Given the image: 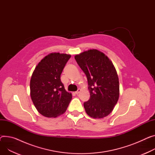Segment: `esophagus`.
<instances>
[{"mask_svg":"<svg viewBox=\"0 0 155 155\" xmlns=\"http://www.w3.org/2000/svg\"><path fill=\"white\" fill-rule=\"evenodd\" d=\"M80 92H81V89H78V91L75 92V94H78Z\"/></svg>","mask_w":155,"mask_h":155,"instance_id":"1","label":"esophagus"}]
</instances>
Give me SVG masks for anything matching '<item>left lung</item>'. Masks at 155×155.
Returning <instances> with one entry per match:
<instances>
[{
    "instance_id": "8db88e82",
    "label": "left lung",
    "mask_w": 155,
    "mask_h": 155,
    "mask_svg": "<svg viewBox=\"0 0 155 155\" xmlns=\"http://www.w3.org/2000/svg\"><path fill=\"white\" fill-rule=\"evenodd\" d=\"M87 77L90 99L84 103L87 115L94 118L107 116L119 97V81L111 61L103 53L90 50L74 56Z\"/></svg>"
}]
</instances>
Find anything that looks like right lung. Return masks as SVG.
Listing matches in <instances>:
<instances>
[{
    "instance_id": "obj_1",
    "label": "right lung",
    "mask_w": 155,
    "mask_h": 155,
    "mask_svg": "<svg viewBox=\"0 0 155 155\" xmlns=\"http://www.w3.org/2000/svg\"><path fill=\"white\" fill-rule=\"evenodd\" d=\"M71 55L51 53L35 68L30 80V96L40 114L56 117L64 114L72 99L61 81L62 71Z\"/></svg>"
}]
</instances>
